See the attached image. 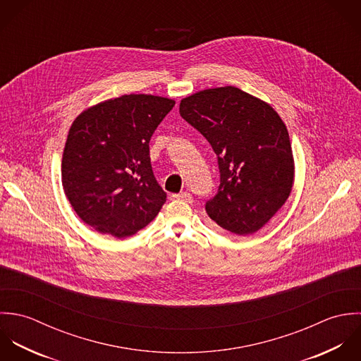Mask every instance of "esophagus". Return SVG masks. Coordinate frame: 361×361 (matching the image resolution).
I'll return each instance as SVG.
<instances>
[{"label":"esophagus","mask_w":361,"mask_h":361,"mask_svg":"<svg viewBox=\"0 0 361 361\" xmlns=\"http://www.w3.org/2000/svg\"><path fill=\"white\" fill-rule=\"evenodd\" d=\"M171 200H181L185 202H192V195L188 192H181V194H173Z\"/></svg>","instance_id":"34e87169"}]
</instances>
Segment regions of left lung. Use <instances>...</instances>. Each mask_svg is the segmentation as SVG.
<instances>
[{"instance_id": "8db88e82", "label": "left lung", "mask_w": 361, "mask_h": 361, "mask_svg": "<svg viewBox=\"0 0 361 361\" xmlns=\"http://www.w3.org/2000/svg\"><path fill=\"white\" fill-rule=\"evenodd\" d=\"M180 114L216 153L220 184L207 214L234 234L258 231L286 202L294 180L288 128L279 114L234 86L183 99Z\"/></svg>"}]
</instances>
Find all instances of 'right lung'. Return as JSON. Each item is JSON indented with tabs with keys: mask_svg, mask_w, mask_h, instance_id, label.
I'll return each instance as SVG.
<instances>
[{
	"mask_svg": "<svg viewBox=\"0 0 361 361\" xmlns=\"http://www.w3.org/2000/svg\"><path fill=\"white\" fill-rule=\"evenodd\" d=\"M174 104L160 96L124 94L75 118L63 154V187L76 215L99 233L133 235L166 202L149 141Z\"/></svg>",
	"mask_w": 361,
	"mask_h": 361,
	"instance_id": "add662e5",
	"label": "right lung"
}]
</instances>
